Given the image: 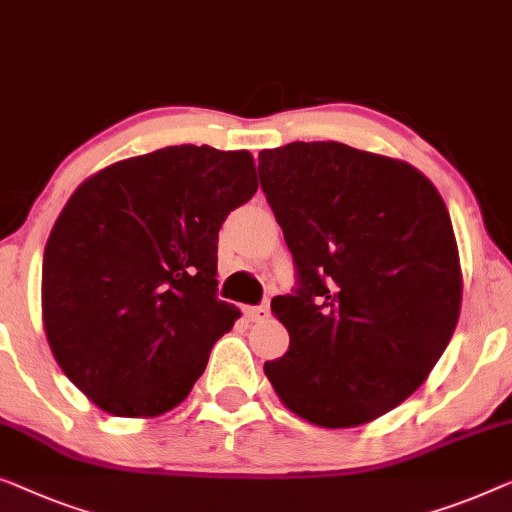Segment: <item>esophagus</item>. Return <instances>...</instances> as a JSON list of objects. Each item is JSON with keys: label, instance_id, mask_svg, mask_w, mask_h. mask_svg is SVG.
<instances>
[{"label": "esophagus", "instance_id": "esophagus-1", "mask_svg": "<svg viewBox=\"0 0 512 512\" xmlns=\"http://www.w3.org/2000/svg\"><path fill=\"white\" fill-rule=\"evenodd\" d=\"M244 316H247L249 321H265V318L270 316V307H268V305H261V307H244Z\"/></svg>", "mask_w": 512, "mask_h": 512}]
</instances>
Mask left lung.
<instances>
[{"label": "left lung", "instance_id": "obj_1", "mask_svg": "<svg viewBox=\"0 0 512 512\" xmlns=\"http://www.w3.org/2000/svg\"><path fill=\"white\" fill-rule=\"evenodd\" d=\"M258 175L298 274L272 298L291 344L265 376L318 427L372 422L425 383L455 332L448 207L420 170L335 140L263 150Z\"/></svg>", "mask_w": 512, "mask_h": 512}]
</instances>
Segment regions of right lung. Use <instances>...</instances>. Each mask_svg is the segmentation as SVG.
Here are the masks:
<instances>
[{"label":"right lung","mask_w":512,"mask_h":512,"mask_svg":"<svg viewBox=\"0 0 512 512\" xmlns=\"http://www.w3.org/2000/svg\"><path fill=\"white\" fill-rule=\"evenodd\" d=\"M247 150L175 145L94 173L43 254V328L99 409L154 418L184 402L240 309L217 298L219 228L256 194Z\"/></svg>","instance_id":"obj_1"}]
</instances>
